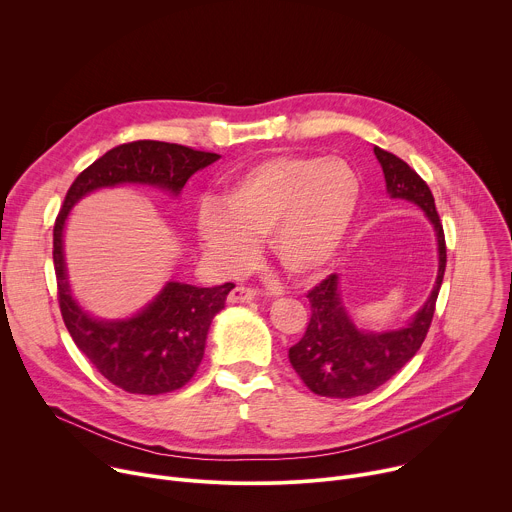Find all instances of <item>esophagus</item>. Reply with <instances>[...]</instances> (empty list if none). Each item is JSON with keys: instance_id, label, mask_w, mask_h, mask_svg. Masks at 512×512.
Listing matches in <instances>:
<instances>
[{"instance_id": "obj_1", "label": "esophagus", "mask_w": 512, "mask_h": 512, "mask_svg": "<svg viewBox=\"0 0 512 512\" xmlns=\"http://www.w3.org/2000/svg\"><path fill=\"white\" fill-rule=\"evenodd\" d=\"M258 297V293L254 289H248V287H236L232 289V293L227 295V301L230 303H250Z\"/></svg>"}]
</instances>
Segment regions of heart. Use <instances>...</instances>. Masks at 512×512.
<instances>
[{"label": "heart", "mask_w": 512, "mask_h": 512, "mask_svg": "<svg viewBox=\"0 0 512 512\" xmlns=\"http://www.w3.org/2000/svg\"><path fill=\"white\" fill-rule=\"evenodd\" d=\"M360 177L342 158L272 156L246 168L217 205L197 213V238L225 272L244 270L264 238L270 260L293 278L325 268L360 205Z\"/></svg>", "instance_id": "1"}]
</instances>
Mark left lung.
Masks as SVG:
<instances>
[{"label":"left lung","instance_id":"left-lung-1","mask_svg":"<svg viewBox=\"0 0 512 512\" xmlns=\"http://www.w3.org/2000/svg\"><path fill=\"white\" fill-rule=\"evenodd\" d=\"M374 154L382 166L390 199H405L421 207L431 221L439 258L437 278L431 295L409 323L388 331L356 327L344 305L337 274L309 291L311 321L301 342L289 350V360L309 390L329 399H354L376 390L419 352L435 313L447 262L443 227L427 183L392 152L374 146Z\"/></svg>","mask_w":512,"mask_h":512}]
</instances>
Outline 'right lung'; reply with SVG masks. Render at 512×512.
<instances>
[{
    "label": "right lung",
    "instance_id": "add662e5",
    "mask_svg": "<svg viewBox=\"0 0 512 512\" xmlns=\"http://www.w3.org/2000/svg\"><path fill=\"white\" fill-rule=\"evenodd\" d=\"M219 154L181 144L138 140L105 152L71 185L54 223V272L63 321L77 348L111 384L132 394H164L185 386L197 372L213 317L223 309L232 282L195 287L170 280L136 315L97 319L73 297L65 262V223L89 193L118 185H150L179 197L197 170Z\"/></svg>",
    "mask_w": 512,
    "mask_h": 512
}]
</instances>
